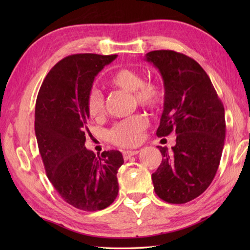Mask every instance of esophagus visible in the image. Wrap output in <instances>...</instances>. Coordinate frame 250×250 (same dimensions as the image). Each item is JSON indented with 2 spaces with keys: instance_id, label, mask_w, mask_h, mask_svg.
Here are the masks:
<instances>
[{
  "instance_id": "obj_1",
  "label": "esophagus",
  "mask_w": 250,
  "mask_h": 250,
  "mask_svg": "<svg viewBox=\"0 0 250 250\" xmlns=\"http://www.w3.org/2000/svg\"><path fill=\"white\" fill-rule=\"evenodd\" d=\"M137 153H139L137 150H126V151H124V158L125 160H128V159L137 155Z\"/></svg>"
}]
</instances>
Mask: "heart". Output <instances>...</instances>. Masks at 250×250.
<instances>
[{
    "mask_svg": "<svg viewBox=\"0 0 250 250\" xmlns=\"http://www.w3.org/2000/svg\"><path fill=\"white\" fill-rule=\"evenodd\" d=\"M108 83L116 88L133 93L137 104L148 108H156L162 103L163 91L158 83L144 82L140 72L128 67L117 70ZM87 107L92 118H100L104 114V97L97 89L88 93ZM148 126V120L143 115H134L116 124L109 131V140L116 145L131 147L143 140V134Z\"/></svg>",
    "mask_w": 250,
    "mask_h": 250,
    "instance_id": "b5f03b06",
    "label": "heart"
}]
</instances>
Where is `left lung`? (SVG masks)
I'll use <instances>...</instances> for the list:
<instances>
[{"mask_svg": "<svg viewBox=\"0 0 250 250\" xmlns=\"http://www.w3.org/2000/svg\"><path fill=\"white\" fill-rule=\"evenodd\" d=\"M160 72L164 106L157 136L174 131L176 145L159 147L162 162L151 175L159 198L184 204L198 198L213 182L226 137L225 107L206 72L192 58L173 50L146 55Z\"/></svg>", "mask_w": 250, "mask_h": 250, "instance_id": "obj_1", "label": "left lung"}]
</instances>
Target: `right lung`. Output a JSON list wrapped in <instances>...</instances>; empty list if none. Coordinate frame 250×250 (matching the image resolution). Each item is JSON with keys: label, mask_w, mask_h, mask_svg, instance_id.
<instances>
[{"label": "right lung", "mask_w": 250, "mask_h": 250, "mask_svg": "<svg viewBox=\"0 0 250 250\" xmlns=\"http://www.w3.org/2000/svg\"><path fill=\"white\" fill-rule=\"evenodd\" d=\"M117 55L65 57L47 74L35 105V135L47 177L66 203L86 211L108 207L118 195V150L95 155L84 147L88 93Z\"/></svg>", "instance_id": "obj_1"}]
</instances>
